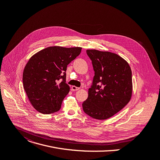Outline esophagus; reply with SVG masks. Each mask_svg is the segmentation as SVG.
Here are the masks:
<instances>
[{"mask_svg": "<svg viewBox=\"0 0 160 160\" xmlns=\"http://www.w3.org/2000/svg\"><path fill=\"white\" fill-rule=\"evenodd\" d=\"M79 89H80L79 88H77V87H76V86H75V85L71 87V90H72V91H78V90H79Z\"/></svg>", "mask_w": 160, "mask_h": 160, "instance_id": "1", "label": "esophagus"}]
</instances>
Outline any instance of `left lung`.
Returning a JSON list of instances; mask_svg holds the SVG:
<instances>
[{"mask_svg":"<svg viewBox=\"0 0 160 160\" xmlns=\"http://www.w3.org/2000/svg\"><path fill=\"white\" fill-rule=\"evenodd\" d=\"M92 61L94 76L88 98L82 103L91 118L108 119L122 110L132 96V73L128 62L118 54L87 50Z\"/></svg>","mask_w":160,"mask_h":160,"instance_id":"8db88e82","label":"left lung"}]
</instances>
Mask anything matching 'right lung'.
<instances>
[{
	"label": "right lung",
	"instance_id": "right-lung-1",
	"mask_svg": "<svg viewBox=\"0 0 160 160\" xmlns=\"http://www.w3.org/2000/svg\"><path fill=\"white\" fill-rule=\"evenodd\" d=\"M81 50V47H50L30 58L23 70V84L29 101L37 111L50 114L60 110L70 89L66 83L67 66Z\"/></svg>",
	"mask_w": 160,
	"mask_h": 160
}]
</instances>
